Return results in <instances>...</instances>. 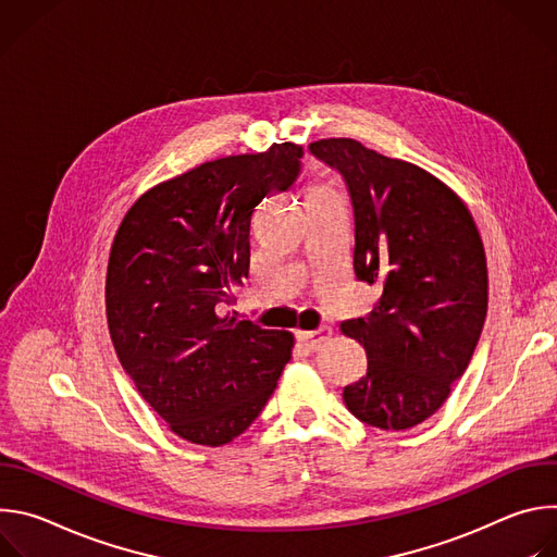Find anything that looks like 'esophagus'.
<instances>
[{"instance_id": "obj_1", "label": "esophagus", "mask_w": 557, "mask_h": 557, "mask_svg": "<svg viewBox=\"0 0 557 557\" xmlns=\"http://www.w3.org/2000/svg\"><path fill=\"white\" fill-rule=\"evenodd\" d=\"M333 331L329 326H322L320 331H312V333H297V342H301L308 350H320L329 339H331Z\"/></svg>"}]
</instances>
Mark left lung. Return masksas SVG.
<instances>
[{
  "label": "left lung",
  "instance_id": "8db88e82",
  "mask_svg": "<svg viewBox=\"0 0 557 557\" xmlns=\"http://www.w3.org/2000/svg\"><path fill=\"white\" fill-rule=\"evenodd\" d=\"M310 151L348 187L357 280L381 286L368 317L342 322L368 357V372L344 387V404L372 428L410 430L445 404L481 339V233L467 205L412 163L352 138L314 140Z\"/></svg>",
  "mask_w": 557,
  "mask_h": 557
}]
</instances>
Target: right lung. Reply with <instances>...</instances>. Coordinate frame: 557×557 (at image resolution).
Segmentation results:
<instances>
[{
    "label": "right lung",
    "mask_w": 557,
    "mask_h": 557,
    "mask_svg": "<svg viewBox=\"0 0 557 557\" xmlns=\"http://www.w3.org/2000/svg\"><path fill=\"white\" fill-rule=\"evenodd\" d=\"M301 145L202 163L145 191L125 213L106 277L123 370L181 438L220 447L262 412L293 335L222 314L249 277L256 207L288 191Z\"/></svg>",
    "instance_id": "right-lung-1"
}]
</instances>
